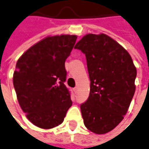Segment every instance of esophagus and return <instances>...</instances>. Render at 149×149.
<instances>
[{"instance_id": "34e87169", "label": "esophagus", "mask_w": 149, "mask_h": 149, "mask_svg": "<svg viewBox=\"0 0 149 149\" xmlns=\"http://www.w3.org/2000/svg\"><path fill=\"white\" fill-rule=\"evenodd\" d=\"M78 90H79V88H78V87H75V88H74V92L75 93H78Z\"/></svg>"}]
</instances>
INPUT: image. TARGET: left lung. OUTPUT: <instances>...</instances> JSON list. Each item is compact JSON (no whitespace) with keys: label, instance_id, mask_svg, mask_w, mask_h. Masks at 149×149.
Here are the masks:
<instances>
[{"label":"left lung","instance_id":"obj_1","mask_svg":"<svg viewBox=\"0 0 149 149\" xmlns=\"http://www.w3.org/2000/svg\"><path fill=\"white\" fill-rule=\"evenodd\" d=\"M75 49L85 54L90 93L80 105L84 123L90 131L106 134L126 114L134 92L137 74L125 49L107 35L87 34Z\"/></svg>","mask_w":149,"mask_h":149}]
</instances>
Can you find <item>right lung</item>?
I'll return each instance as SVG.
<instances>
[{"label": "right lung", "instance_id": "1", "mask_svg": "<svg viewBox=\"0 0 149 149\" xmlns=\"http://www.w3.org/2000/svg\"><path fill=\"white\" fill-rule=\"evenodd\" d=\"M75 35L47 37L31 47L16 63L13 76L18 102L36 126L51 129L61 124L72 105L65 86V62Z\"/></svg>", "mask_w": 149, "mask_h": 149}]
</instances>
